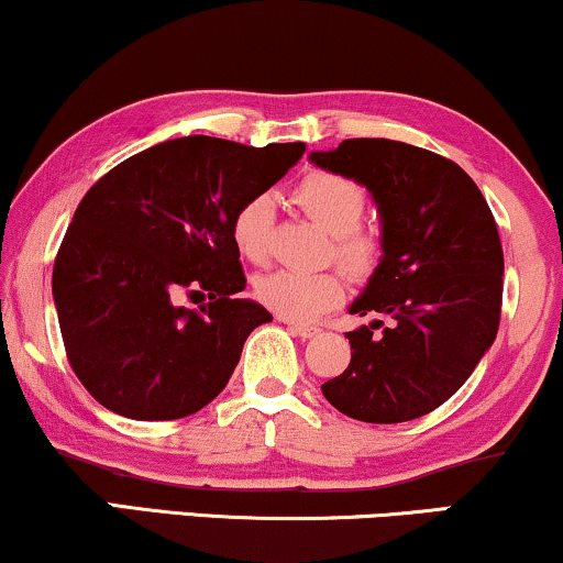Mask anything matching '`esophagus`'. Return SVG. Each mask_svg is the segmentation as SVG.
<instances>
[{
  "instance_id": "esophagus-1",
  "label": "esophagus",
  "mask_w": 563,
  "mask_h": 563,
  "mask_svg": "<svg viewBox=\"0 0 563 563\" xmlns=\"http://www.w3.org/2000/svg\"><path fill=\"white\" fill-rule=\"evenodd\" d=\"M287 323V328L295 335H299V339H312V335L320 333L318 325H310V323H295V320H284Z\"/></svg>"
}]
</instances>
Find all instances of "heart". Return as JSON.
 <instances>
[{"label": "heart", "mask_w": 563, "mask_h": 563, "mask_svg": "<svg viewBox=\"0 0 563 563\" xmlns=\"http://www.w3.org/2000/svg\"><path fill=\"white\" fill-rule=\"evenodd\" d=\"M295 201L318 228L333 235V255L352 274L367 272L377 245L356 224L364 214L362 188L354 180L333 173H308L295 188ZM276 201L272 194H255L232 219V240L240 255L253 264H264L272 251ZM255 297L289 320H310L333 308L344 297V279L339 272H272L255 282Z\"/></svg>", "instance_id": "obj_1"}]
</instances>
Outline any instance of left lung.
Returning a JSON list of instances; mask_svg holds the SVG:
<instances>
[{
  "label": "left lung",
  "instance_id": "left-lung-1",
  "mask_svg": "<svg viewBox=\"0 0 563 563\" xmlns=\"http://www.w3.org/2000/svg\"><path fill=\"white\" fill-rule=\"evenodd\" d=\"M310 163L367 188L383 251L349 305L375 320L346 333L352 362L320 390L369 424L419 419L455 396L499 331L505 253L492 209L463 167L393 139H346Z\"/></svg>",
  "mask_w": 563,
  "mask_h": 563
}]
</instances>
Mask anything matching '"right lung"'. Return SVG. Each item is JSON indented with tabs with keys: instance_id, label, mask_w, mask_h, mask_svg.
Segmentation results:
<instances>
[{
	"instance_id": "right-lung-1",
	"label": "right lung",
	"mask_w": 563,
	"mask_h": 563,
	"mask_svg": "<svg viewBox=\"0 0 563 563\" xmlns=\"http://www.w3.org/2000/svg\"><path fill=\"white\" fill-rule=\"evenodd\" d=\"M302 152V142L167 139L85 194L56 255L54 305L71 369L100 406L170 421L222 393L247 335L272 320L235 299L245 274L232 219ZM180 290L210 302L188 311L174 302Z\"/></svg>"
}]
</instances>
